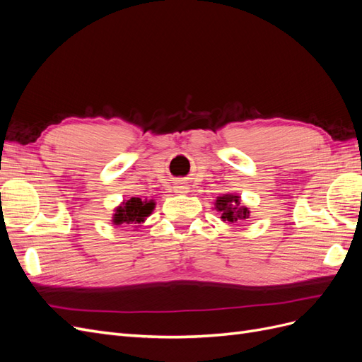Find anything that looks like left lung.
Returning <instances> with one entry per match:
<instances>
[{
  "label": "left lung",
  "instance_id": "obj_1",
  "mask_svg": "<svg viewBox=\"0 0 362 362\" xmlns=\"http://www.w3.org/2000/svg\"><path fill=\"white\" fill-rule=\"evenodd\" d=\"M216 210L222 213L223 221L231 223H240L249 218V210L240 204V196L235 194L218 196L216 201Z\"/></svg>",
  "mask_w": 362,
  "mask_h": 362
}]
</instances>
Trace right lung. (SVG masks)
Here are the masks:
<instances>
[{"instance_id": "right-lung-1", "label": "right lung", "mask_w": 362, "mask_h": 362, "mask_svg": "<svg viewBox=\"0 0 362 362\" xmlns=\"http://www.w3.org/2000/svg\"><path fill=\"white\" fill-rule=\"evenodd\" d=\"M154 202L152 201H141L140 198H131L116 208L113 222L116 225H133L137 226L145 221V217L154 210Z\"/></svg>"}]
</instances>
